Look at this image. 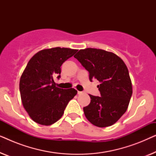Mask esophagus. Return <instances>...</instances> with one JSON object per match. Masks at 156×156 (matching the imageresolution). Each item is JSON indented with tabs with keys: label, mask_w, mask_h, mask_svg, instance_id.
<instances>
[{
	"label": "esophagus",
	"mask_w": 156,
	"mask_h": 156,
	"mask_svg": "<svg viewBox=\"0 0 156 156\" xmlns=\"http://www.w3.org/2000/svg\"><path fill=\"white\" fill-rule=\"evenodd\" d=\"M77 94H78L79 95L84 94V91H77Z\"/></svg>",
	"instance_id": "obj_1"
}]
</instances>
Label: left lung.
Segmentation results:
<instances>
[{
  "mask_svg": "<svg viewBox=\"0 0 156 156\" xmlns=\"http://www.w3.org/2000/svg\"><path fill=\"white\" fill-rule=\"evenodd\" d=\"M89 72V80L100 82V97L89 94L91 102L84 107L86 118L96 126L107 127L126 112L132 96V84L126 65L120 57L104 50L87 48L74 56Z\"/></svg>",
  "mask_w": 156,
  "mask_h": 156,
  "instance_id": "left-lung-1",
  "label": "left lung"
}]
</instances>
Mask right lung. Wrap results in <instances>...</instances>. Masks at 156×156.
Listing matches in <instances>:
<instances>
[{"mask_svg":"<svg viewBox=\"0 0 156 156\" xmlns=\"http://www.w3.org/2000/svg\"><path fill=\"white\" fill-rule=\"evenodd\" d=\"M76 52L58 47L40 51L30 59L21 75L20 92L23 106L35 122L44 126L56 122L77 93L73 88H58L53 79L60 78L62 65Z\"/></svg>","mask_w":156,"mask_h":156,"instance_id":"1","label":"right lung"}]
</instances>
